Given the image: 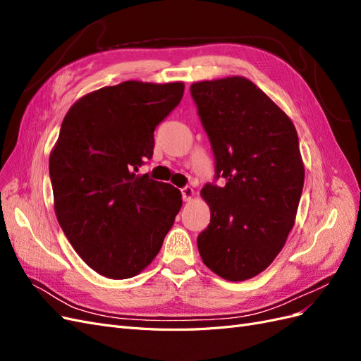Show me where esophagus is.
Returning <instances> with one entry per match:
<instances>
[{"mask_svg": "<svg viewBox=\"0 0 361 361\" xmlns=\"http://www.w3.org/2000/svg\"><path fill=\"white\" fill-rule=\"evenodd\" d=\"M180 192H182V199H183L185 202H190V200L194 197V190H192L191 187H183V188L180 190Z\"/></svg>", "mask_w": 361, "mask_h": 361, "instance_id": "esophagus-1", "label": "esophagus"}]
</instances>
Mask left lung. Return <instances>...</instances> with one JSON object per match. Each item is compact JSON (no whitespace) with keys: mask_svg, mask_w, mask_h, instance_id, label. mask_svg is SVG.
Here are the masks:
<instances>
[{"mask_svg":"<svg viewBox=\"0 0 361 361\" xmlns=\"http://www.w3.org/2000/svg\"><path fill=\"white\" fill-rule=\"evenodd\" d=\"M215 157V179L202 197L211 223L197 238L203 264L243 281L260 274L285 247L304 185L292 120L244 76L191 85Z\"/></svg>","mask_w":361,"mask_h":361,"instance_id":"left-lung-1","label":"left lung"}]
</instances>
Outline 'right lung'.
I'll return each mask as SVG.
<instances>
[{"label": "right lung", "instance_id": "obj_1", "mask_svg": "<svg viewBox=\"0 0 361 361\" xmlns=\"http://www.w3.org/2000/svg\"><path fill=\"white\" fill-rule=\"evenodd\" d=\"M183 89L125 81L82 96L64 116L49 155L54 209L76 253L104 277L140 274L180 209L178 188L137 171Z\"/></svg>", "mask_w": 361, "mask_h": 361}]
</instances>
